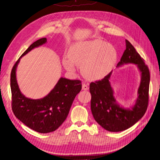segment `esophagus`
Instances as JSON below:
<instances>
[{"instance_id":"1","label":"esophagus","mask_w":160,"mask_h":160,"mask_svg":"<svg viewBox=\"0 0 160 160\" xmlns=\"http://www.w3.org/2000/svg\"><path fill=\"white\" fill-rule=\"evenodd\" d=\"M82 90H88L89 89L88 86L87 85V84H85V83H83V84H82Z\"/></svg>"}]
</instances>
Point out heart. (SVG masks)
I'll return each mask as SVG.
<instances>
[{
	"label": "heart",
	"instance_id": "obj_1",
	"mask_svg": "<svg viewBox=\"0 0 160 160\" xmlns=\"http://www.w3.org/2000/svg\"><path fill=\"white\" fill-rule=\"evenodd\" d=\"M68 58L62 60L66 70L73 72L76 64L81 67L84 77L99 80L106 77L114 68L118 53L112 44L101 39H93L73 44L69 50Z\"/></svg>",
	"mask_w": 160,
	"mask_h": 160
}]
</instances>
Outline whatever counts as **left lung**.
Instances as JSON below:
<instances>
[{"label": "left lung", "instance_id": "8db88e82", "mask_svg": "<svg viewBox=\"0 0 160 160\" xmlns=\"http://www.w3.org/2000/svg\"><path fill=\"white\" fill-rule=\"evenodd\" d=\"M125 42L126 49L116 67L127 64L137 66L141 74V81L134 104L130 108H125L116 101L110 82L112 72L102 80L90 84V106L93 118L109 132H121L133 126L144 116L148 107L149 70L134 47L127 40Z\"/></svg>", "mask_w": 160, "mask_h": 160}]
</instances>
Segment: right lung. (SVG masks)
<instances>
[{
  "mask_svg": "<svg viewBox=\"0 0 160 160\" xmlns=\"http://www.w3.org/2000/svg\"><path fill=\"white\" fill-rule=\"evenodd\" d=\"M46 42V38H42L28 47L14 64L10 78L13 114L25 125L43 134L53 132L62 124L75 98L82 88L79 80L61 78L54 88L43 98L33 99L25 97L21 93L16 77L17 66L24 55Z\"/></svg>",
  "mask_w": 160,
  "mask_h": 160,
  "instance_id": "add662e5",
  "label": "right lung"
}]
</instances>
